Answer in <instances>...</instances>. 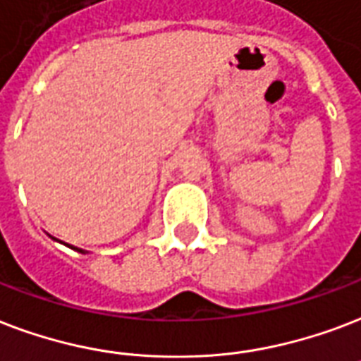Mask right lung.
Instances as JSON below:
<instances>
[{
	"label": "right lung",
	"instance_id": "1",
	"mask_svg": "<svg viewBox=\"0 0 361 361\" xmlns=\"http://www.w3.org/2000/svg\"><path fill=\"white\" fill-rule=\"evenodd\" d=\"M54 240H56V238H54ZM66 246H70V244H66ZM71 250H77V252H81V254H85V252H82V250H79V247H75V246H70Z\"/></svg>",
	"mask_w": 361,
	"mask_h": 361
}]
</instances>
